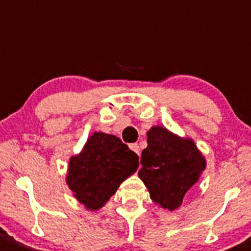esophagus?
Masks as SVG:
<instances>
[{"label":"esophagus","instance_id":"esophagus-1","mask_svg":"<svg viewBox=\"0 0 251 251\" xmlns=\"http://www.w3.org/2000/svg\"><path fill=\"white\" fill-rule=\"evenodd\" d=\"M130 149L132 150V151L135 152V153L140 154V147H139V145H137V144H131L130 145Z\"/></svg>","mask_w":251,"mask_h":251}]
</instances>
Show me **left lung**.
<instances>
[{
  "label": "left lung",
  "instance_id": "left-lung-1",
  "mask_svg": "<svg viewBox=\"0 0 251 251\" xmlns=\"http://www.w3.org/2000/svg\"><path fill=\"white\" fill-rule=\"evenodd\" d=\"M141 165L139 177L151 200L165 209L175 210L200 179L205 160L191 139H182L167 128L153 126L147 132Z\"/></svg>",
  "mask_w": 251,
  "mask_h": 251
}]
</instances>
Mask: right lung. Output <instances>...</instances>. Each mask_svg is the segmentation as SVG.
Returning <instances> with one entry per match:
<instances>
[{
	"instance_id": "1",
	"label": "right lung",
	"mask_w": 251,
	"mask_h": 251,
	"mask_svg": "<svg viewBox=\"0 0 251 251\" xmlns=\"http://www.w3.org/2000/svg\"><path fill=\"white\" fill-rule=\"evenodd\" d=\"M137 167L139 156L119 137L94 132L70 158L67 183L86 209L98 210Z\"/></svg>"
}]
</instances>
